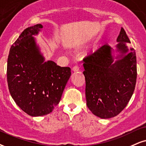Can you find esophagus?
<instances>
[{
  "mask_svg": "<svg viewBox=\"0 0 146 146\" xmlns=\"http://www.w3.org/2000/svg\"><path fill=\"white\" fill-rule=\"evenodd\" d=\"M72 70L74 72H77L79 71V67L77 66H75L74 67H73Z\"/></svg>",
  "mask_w": 146,
  "mask_h": 146,
  "instance_id": "esophagus-1",
  "label": "esophagus"
}]
</instances>
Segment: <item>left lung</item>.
Wrapping results in <instances>:
<instances>
[{
    "mask_svg": "<svg viewBox=\"0 0 146 146\" xmlns=\"http://www.w3.org/2000/svg\"><path fill=\"white\" fill-rule=\"evenodd\" d=\"M116 51L120 53L114 62L113 50L106 44L83 59L87 106L101 118H110L121 112L134 92L137 79V59L133 48L123 28L117 38Z\"/></svg>",
    "mask_w": 146,
    "mask_h": 146,
    "instance_id": "8db88e82",
    "label": "left lung"
}]
</instances>
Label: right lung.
Wrapping results in <instances>:
<instances>
[{"label": "right lung", "instance_id": "1", "mask_svg": "<svg viewBox=\"0 0 146 146\" xmlns=\"http://www.w3.org/2000/svg\"><path fill=\"white\" fill-rule=\"evenodd\" d=\"M42 28L36 24L23 30L11 47L7 60L10 94L16 104L32 116L53 111L71 76L69 67L45 61L41 54L34 36Z\"/></svg>", "mask_w": 146, "mask_h": 146}]
</instances>
